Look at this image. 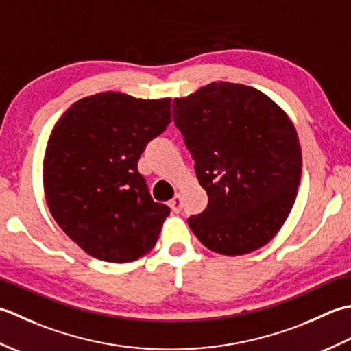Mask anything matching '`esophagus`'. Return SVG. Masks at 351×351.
I'll return each mask as SVG.
<instances>
[{"mask_svg": "<svg viewBox=\"0 0 351 351\" xmlns=\"http://www.w3.org/2000/svg\"><path fill=\"white\" fill-rule=\"evenodd\" d=\"M169 206H171V209H173V212H176V213L180 212V210H182V207H183V203H182V197L177 194V195L173 198V199H171Z\"/></svg>", "mask_w": 351, "mask_h": 351, "instance_id": "obj_1", "label": "esophagus"}]
</instances>
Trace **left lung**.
<instances>
[{
    "mask_svg": "<svg viewBox=\"0 0 351 351\" xmlns=\"http://www.w3.org/2000/svg\"><path fill=\"white\" fill-rule=\"evenodd\" d=\"M173 118L209 199L188 218L191 230L226 256L268 244L288 218L302 178L291 119L261 90L228 82L176 98Z\"/></svg>",
    "mask_w": 351,
    "mask_h": 351,
    "instance_id": "left-lung-1",
    "label": "left lung"
}]
</instances>
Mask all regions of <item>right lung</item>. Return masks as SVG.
Masks as SVG:
<instances>
[{
  "label": "right lung",
  "instance_id": "1",
  "mask_svg": "<svg viewBox=\"0 0 351 351\" xmlns=\"http://www.w3.org/2000/svg\"><path fill=\"white\" fill-rule=\"evenodd\" d=\"M169 123V98L103 92L74 103L53 128L44 159L47 203L88 254L124 263L154 247L171 209L153 202L138 162Z\"/></svg>",
  "mask_w": 351,
  "mask_h": 351
}]
</instances>
